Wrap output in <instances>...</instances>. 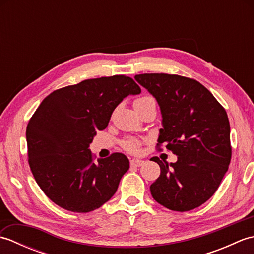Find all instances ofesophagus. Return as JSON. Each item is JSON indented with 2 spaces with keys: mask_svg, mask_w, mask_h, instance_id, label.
I'll use <instances>...</instances> for the list:
<instances>
[{
  "mask_svg": "<svg viewBox=\"0 0 254 254\" xmlns=\"http://www.w3.org/2000/svg\"><path fill=\"white\" fill-rule=\"evenodd\" d=\"M130 164H131V166H135V167H139V166H142L143 164H144V160H142V159H131V161H130Z\"/></svg>",
  "mask_w": 254,
  "mask_h": 254,
  "instance_id": "obj_1",
  "label": "esophagus"
}]
</instances>
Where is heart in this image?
<instances>
[{
	"mask_svg": "<svg viewBox=\"0 0 254 254\" xmlns=\"http://www.w3.org/2000/svg\"><path fill=\"white\" fill-rule=\"evenodd\" d=\"M133 105L136 111L139 112L150 105H155V101L152 97L149 96H141L134 100ZM123 147L126 148V150H127L128 153H138L139 148H141V141H138L136 138H128L123 143Z\"/></svg>",
	"mask_w": 254,
	"mask_h": 254,
	"instance_id": "obj_1",
	"label": "heart"
}]
</instances>
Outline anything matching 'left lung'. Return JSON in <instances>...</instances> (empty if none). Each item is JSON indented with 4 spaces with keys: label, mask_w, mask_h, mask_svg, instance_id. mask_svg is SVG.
<instances>
[{
    "label": "left lung",
    "mask_w": 254,
    "mask_h": 254,
    "mask_svg": "<svg viewBox=\"0 0 254 254\" xmlns=\"http://www.w3.org/2000/svg\"><path fill=\"white\" fill-rule=\"evenodd\" d=\"M136 82L152 94L160 107L163 128L158 144L178 156L160 167V176L150 186L156 202L177 212L201 206L216 192L231 159L227 112L197 80L180 75L150 73L135 75Z\"/></svg>",
    "instance_id": "1"
}]
</instances>
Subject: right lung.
<instances>
[{
    "mask_svg": "<svg viewBox=\"0 0 254 254\" xmlns=\"http://www.w3.org/2000/svg\"><path fill=\"white\" fill-rule=\"evenodd\" d=\"M139 93L131 77L113 75L57 89L42 100L27 126L26 139L30 170L53 203L88 213L113 196L130 168L127 157L113 153L95 163L88 147L116 107Z\"/></svg>",
    "mask_w": 254,
    "mask_h": 254,
    "instance_id": "1",
    "label": "right lung"
}]
</instances>
